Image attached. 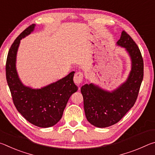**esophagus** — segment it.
Listing matches in <instances>:
<instances>
[{
    "mask_svg": "<svg viewBox=\"0 0 155 155\" xmlns=\"http://www.w3.org/2000/svg\"><path fill=\"white\" fill-rule=\"evenodd\" d=\"M83 79V74L82 72H78L74 74V81L76 84H77V85H79V84L82 83Z\"/></svg>",
    "mask_w": 155,
    "mask_h": 155,
    "instance_id": "obj_1",
    "label": "esophagus"
}]
</instances>
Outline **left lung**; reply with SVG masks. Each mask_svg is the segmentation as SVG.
<instances>
[{
    "mask_svg": "<svg viewBox=\"0 0 155 155\" xmlns=\"http://www.w3.org/2000/svg\"><path fill=\"white\" fill-rule=\"evenodd\" d=\"M117 45L126 48L130 57L132 68L124 83L112 92L92 83L81 88L84 110L91 124L105 128L118 122L134 105L143 77V61L140 50L132 38L122 31Z\"/></svg>",
    "mask_w": 155,
    "mask_h": 155,
    "instance_id": "left-lung-1",
    "label": "left lung"
}]
</instances>
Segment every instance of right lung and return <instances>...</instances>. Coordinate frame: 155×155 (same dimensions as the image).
<instances>
[{"label":"right lung","mask_w":155,"mask_h":155,"mask_svg":"<svg viewBox=\"0 0 155 155\" xmlns=\"http://www.w3.org/2000/svg\"><path fill=\"white\" fill-rule=\"evenodd\" d=\"M31 25L21 33L9 48L6 61V78L14 104L18 112L33 125L51 127L61 120L70 96L78 90L74 83V72L62 79L39 90L25 87L15 68V59L20 40L33 31Z\"/></svg>","instance_id":"right-lung-1"}]
</instances>
